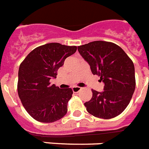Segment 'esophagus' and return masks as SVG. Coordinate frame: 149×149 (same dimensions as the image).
<instances>
[{
	"instance_id": "esophagus-1",
	"label": "esophagus",
	"mask_w": 149,
	"mask_h": 149,
	"mask_svg": "<svg viewBox=\"0 0 149 149\" xmlns=\"http://www.w3.org/2000/svg\"><path fill=\"white\" fill-rule=\"evenodd\" d=\"M81 90V88H79V87H74L72 88V91H73L74 93H78Z\"/></svg>"
}]
</instances>
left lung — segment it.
Here are the masks:
<instances>
[{"instance_id":"1","label":"left lung","mask_w":149,"mask_h":149,"mask_svg":"<svg viewBox=\"0 0 149 149\" xmlns=\"http://www.w3.org/2000/svg\"><path fill=\"white\" fill-rule=\"evenodd\" d=\"M92 73L104 83L101 93L92 90L86 110L95 117L112 119L119 116L130 104L136 88L135 68L132 59L119 45L107 41H94L77 46Z\"/></svg>"}]
</instances>
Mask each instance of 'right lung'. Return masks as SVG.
<instances>
[{
	"label": "right lung",
	"mask_w": 149,
	"mask_h": 149,
	"mask_svg": "<svg viewBox=\"0 0 149 149\" xmlns=\"http://www.w3.org/2000/svg\"><path fill=\"white\" fill-rule=\"evenodd\" d=\"M76 50L75 45L51 42L34 49L21 62L17 92L25 110L34 120L54 123L67 113L72 89H60L50 84V79L56 78L58 69Z\"/></svg>",
	"instance_id": "1"
}]
</instances>
